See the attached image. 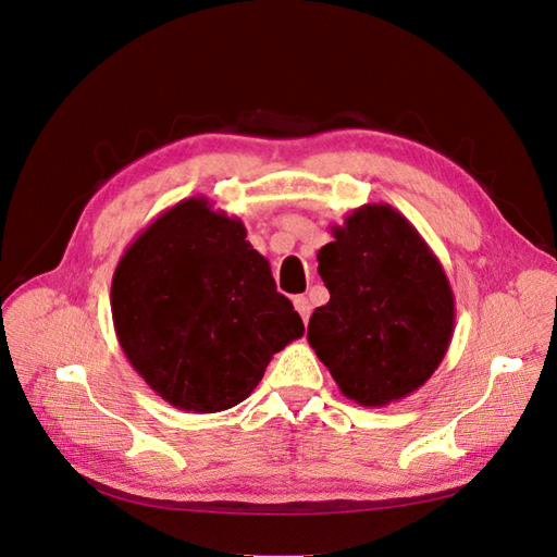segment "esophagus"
Listing matches in <instances>:
<instances>
[{"mask_svg":"<svg viewBox=\"0 0 557 557\" xmlns=\"http://www.w3.org/2000/svg\"><path fill=\"white\" fill-rule=\"evenodd\" d=\"M294 308L298 310V315L304 318V322H308V318H310V301L306 296H296L294 298Z\"/></svg>","mask_w":557,"mask_h":557,"instance_id":"34e87169","label":"esophagus"}]
</instances>
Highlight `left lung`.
Returning a JSON list of instances; mask_svg holds the SVG:
<instances>
[{"label": "left lung", "instance_id": "left-lung-1", "mask_svg": "<svg viewBox=\"0 0 557 557\" xmlns=\"http://www.w3.org/2000/svg\"><path fill=\"white\" fill-rule=\"evenodd\" d=\"M318 251L330 304L308 344L348 400L386 407L419 391L454 334V294L425 239L391 205H364L332 225Z\"/></svg>", "mask_w": 557, "mask_h": 557}]
</instances>
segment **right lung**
<instances>
[{"label":"right lung","mask_w":557,"mask_h":557,"mask_svg":"<svg viewBox=\"0 0 557 557\" xmlns=\"http://www.w3.org/2000/svg\"><path fill=\"white\" fill-rule=\"evenodd\" d=\"M110 306L140 379L197 414L247 400L273 355L304 336L245 223L205 197L166 209L132 242L112 275Z\"/></svg>","instance_id":"add662e5"}]
</instances>
